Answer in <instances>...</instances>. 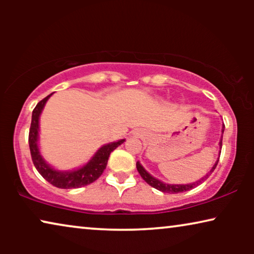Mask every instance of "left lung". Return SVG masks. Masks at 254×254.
<instances>
[{
	"instance_id": "left-lung-1",
	"label": "left lung",
	"mask_w": 254,
	"mask_h": 254,
	"mask_svg": "<svg viewBox=\"0 0 254 254\" xmlns=\"http://www.w3.org/2000/svg\"><path fill=\"white\" fill-rule=\"evenodd\" d=\"M223 131H224V125H223V128H222V134H223ZM222 137H223V136H222ZM220 148L222 149V140L220 141ZM220 154H221V150H220ZM217 163H218V159H217V162L215 163V165L213 166V168H211L210 171L208 172L202 179L199 180V182H196V183H193V184H186V185H171V184L163 183V182H161V180L156 179L155 177H152L150 173H148L147 171H145V170L143 169V166H142L138 162L136 163V169H137L138 173L141 175L142 178H143L144 182L149 184V185H150L151 187H154V189L161 190V192H163V193L176 194V193H182V192H186V190H192V189H194V187H196L197 185H199L201 182H204V180H206L208 177H209L211 173H213L215 168H216Z\"/></svg>"
}]
</instances>
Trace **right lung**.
<instances>
[{
  "label": "right lung",
  "mask_w": 254,
  "mask_h": 254,
  "mask_svg": "<svg viewBox=\"0 0 254 254\" xmlns=\"http://www.w3.org/2000/svg\"><path fill=\"white\" fill-rule=\"evenodd\" d=\"M53 95H48L45 97L43 100H40L34 107L32 112V120H31V127L29 133V145L31 151V157L32 162L38 172L46 179L48 183L59 189H78L89 185L102 176L104 170L106 169L107 161H109L110 154L114 149L119 147L121 143H124L125 140H120L118 142H112V143L103 145L102 148L98 149L95 156L83 165L82 168L74 171H58L47 164L45 159L41 157L39 152V147H38V131H39V118L43 111L45 104L48 98Z\"/></svg>",
  "instance_id": "1"
}]
</instances>
